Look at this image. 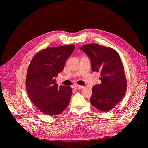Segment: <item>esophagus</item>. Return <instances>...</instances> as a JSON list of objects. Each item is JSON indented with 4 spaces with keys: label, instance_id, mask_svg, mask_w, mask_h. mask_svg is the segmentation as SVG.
Listing matches in <instances>:
<instances>
[{
    "label": "esophagus",
    "instance_id": "1",
    "mask_svg": "<svg viewBox=\"0 0 148 148\" xmlns=\"http://www.w3.org/2000/svg\"><path fill=\"white\" fill-rule=\"evenodd\" d=\"M75 87L76 88H79V89H82V88H83L84 86H82V85H76L75 86Z\"/></svg>",
    "mask_w": 148,
    "mask_h": 148
}]
</instances>
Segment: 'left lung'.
I'll return each mask as SVG.
<instances>
[{
  "label": "left lung",
  "instance_id": "1",
  "mask_svg": "<svg viewBox=\"0 0 148 148\" xmlns=\"http://www.w3.org/2000/svg\"><path fill=\"white\" fill-rule=\"evenodd\" d=\"M89 57L93 71L100 73L99 84L92 87L90 103L98 110L108 112L123 99L127 79L119 54L114 49L96 43L81 46Z\"/></svg>",
  "mask_w": 148,
  "mask_h": 148
}]
</instances>
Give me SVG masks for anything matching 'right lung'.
<instances>
[{
	"label": "right lung",
	"mask_w": 148,
	"mask_h": 148,
	"mask_svg": "<svg viewBox=\"0 0 148 148\" xmlns=\"http://www.w3.org/2000/svg\"><path fill=\"white\" fill-rule=\"evenodd\" d=\"M74 48V45L46 48L38 52L30 61L26 75V90L31 101L45 114L58 115L69 103L72 88L62 85L58 87L55 77L64 69Z\"/></svg>",
	"instance_id": "right-lung-1"
}]
</instances>
